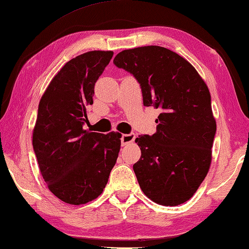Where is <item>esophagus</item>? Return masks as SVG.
<instances>
[{"label": "esophagus", "instance_id": "34e87169", "mask_svg": "<svg viewBox=\"0 0 249 249\" xmlns=\"http://www.w3.org/2000/svg\"><path fill=\"white\" fill-rule=\"evenodd\" d=\"M135 140V134L134 133H129V134H124V135H122V139H121V143L122 145H127L129 143H132Z\"/></svg>", "mask_w": 249, "mask_h": 249}]
</instances>
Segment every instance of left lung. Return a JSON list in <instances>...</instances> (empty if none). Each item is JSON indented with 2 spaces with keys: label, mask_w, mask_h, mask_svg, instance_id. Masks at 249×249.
Wrapping results in <instances>:
<instances>
[{
  "label": "left lung",
  "mask_w": 249,
  "mask_h": 249,
  "mask_svg": "<svg viewBox=\"0 0 249 249\" xmlns=\"http://www.w3.org/2000/svg\"><path fill=\"white\" fill-rule=\"evenodd\" d=\"M114 64L140 83L145 106L160 109L156 133L135 140L142 152L133 165L140 187L164 206L187 202L212 161L216 121L206 83L191 63L161 46L124 50Z\"/></svg>",
  "instance_id": "1"
}]
</instances>
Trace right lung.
Listing matches in <instances>:
<instances>
[{
  "mask_svg": "<svg viewBox=\"0 0 249 249\" xmlns=\"http://www.w3.org/2000/svg\"><path fill=\"white\" fill-rule=\"evenodd\" d=\"M90 51L60 70L39 101L33 148L47 187L58 199L82 205L97 198L108 181L121 148V134L83 128L94 86L113 57Z\"/></svg>",
  "mask_w": 249,
  "mask_h": 249,
  "instance_id": "obj_1",
  "label": "right lung"
}]
</instances>
